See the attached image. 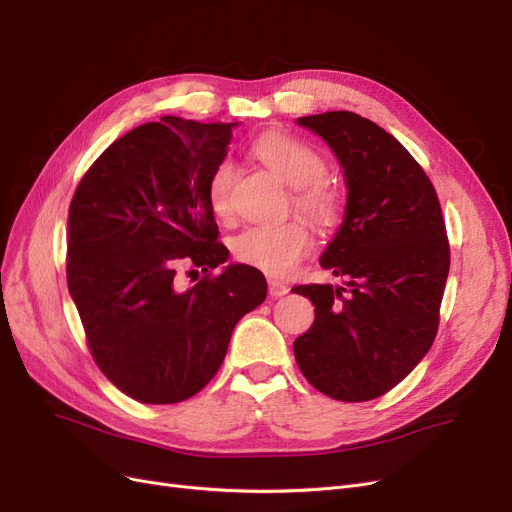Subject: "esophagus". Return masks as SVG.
I'll list each match as a JSON object with an SVG mask.
<instances>
[{
  "label": "esophagus",
  "instance_id": "1",
  "mask_svg": "<svg viewBox=\"0 0 512 512\" xmlns=\"http://www.w3.org/2000/svg\"><path fill=\"white\" fill-rule=\"evenodd\" d=\"M288 286L286 284H282V282H277V280H269V294L273 299H277V297H284V294H288Z\"/></svg>",
  "mask_w": 512,
  "mask_h": 512
}]
</instances>
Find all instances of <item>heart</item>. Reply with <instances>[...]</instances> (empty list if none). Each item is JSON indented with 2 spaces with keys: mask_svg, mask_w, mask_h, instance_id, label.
<instances>
[{
  "mask_svg": "<svg viewBox=\"0 0 512 512\" xmlns=\"http://www.w3.org/2000/svg\"><path fill=\"white\" fill-rule=\"evenodd\" d=\"M252 156L284 179L292 192V205L320 230H333L344 220L346 196L339 185L324 177L327 162L312 145L284 132L260 134L250 147ZM235 166L222 160L213 166L207 181V200L215 215L226 218L232 209ZM314 237L309 226L294 218L280 224L247 226L232 239V256L241 265L258 269L271 277H284L297 269L312 252Z\"/></svg>",
  "mask_w": 512,
  "mask_h": 512,
  "instance_id": "1",
  "label": "heart"
}]
</instances>
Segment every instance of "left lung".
<instances>
[{
  "label": "left lung",
  "mask_w": 512,
  "mask_h": 512,
  "mask_svg": "<svg viewBox=\"0 0 512 512\" xmlns=\"http://www.w3.org/2000/svg\"><path fill=\"white\" fill-rule=\"evenodd\" d=\"M344 168V224L320 258L348 288L303 284L316 318L294 339L307 382L331 399L369 401L421 363L440 324L451 267L440 200L410 151L350 111L299 117Z\"/></svg>",
  "instance_id": "obj_1"
}]
</instances>
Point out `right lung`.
Here are the masks:
<instances>
[{
    "mask_svg": "<svg viewBox=\"0 0 512 512\" xmlns=\"http://www.w3.org/2000/svg\"><path fill=\"white\" fill-rule=\"evenodd\" d=\"M235 123L166 115L102 151L68 211L66 275L102 374L141 404H179L218 374L235 324L267 297L258 269L228 265L207 200ZM181 261L206 273L188 291Z\"/></svg>",
    "mask_w": 512,
    "mask_h": 512,
    "instance_id": "add662e5",
    "label": "right lung"
}]
</instances>
